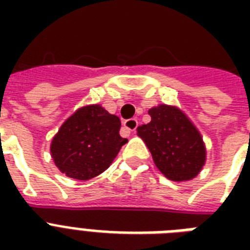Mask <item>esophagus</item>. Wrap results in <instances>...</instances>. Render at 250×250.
<instances>
[{
  "label": "esophagus",
  "instance_id": "esophagus-1",
  "mask_svg": "<svg viewBox=\"0 0 250 250\" xmlns=\"http://www.w3.org/2000/svg\"><path fill=\"white\" fill-rule=\"evenodd\" d=\"M139 125V122L136 119H128V121L123 122V128L127 131H135Z\"/></svg>",
  "mask_w": 250,
  "mask_h": 250
}]
</instances>
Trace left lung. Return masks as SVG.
<instances>
[{"label": "left lung", "mask_w": 250, "mask_h": 250, "mask_svg": "<svg viewBox=\"0 0 250 250\" xmlns=\"http://www.w3.org/2000/svg\"><path fill=\"white\" fill-rule=\"evenodd\" d=\"M150 122L137 127L157 168L172 182L196 178L206 162L205 143L193 122L176 106L149 109Z\"/></svg>", "instance_id": "obj_1"}]
</instances>
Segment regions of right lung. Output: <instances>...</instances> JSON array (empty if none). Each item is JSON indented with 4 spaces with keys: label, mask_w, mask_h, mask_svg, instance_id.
<instances>
[{
    "label": "right lung",
    "mask_w": 250,
    "mask_h": 250,
    "mask_svg": "<svg viewBox=\"0 0 250 250\" xmlns=\"http://www.w3.org/2000/svg\"><path fill=\"white\" fill-rule=\"evenodd\" d=\"M119 118L101 105L79 107L53 137V161L68 178L89 180L113 164L122 146L128 141L119 135Z\"/></svg>",
    "instance_id": "1"
}]
</instances>
